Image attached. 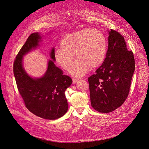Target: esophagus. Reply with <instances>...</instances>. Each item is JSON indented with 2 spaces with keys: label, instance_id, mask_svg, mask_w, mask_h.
<instances>
[{
  "label": "esophagus",
  "instance_id": "1",
  "mask_svg": "<svg viewBox=\"0 0 149 149\" xmlns=\"http://www.w3.org/2000/svg\"><path fill=\"white\" fill-rule=\"evenodd\" d=\"M77 81H79V79H73V84H76Z\"/></svg>",
  "mask_w": 149,
  "mask_h": 149
}]
</instances>
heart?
Masks as SVG:
<instances>
[{
  "instance_id": "b5f03b06",
  "label": "heart",
  "mask_w": 149,
  "mask_h": 149,
  "mask_svg": "<svg viewBox=\"0 0 149 149\" xmlns=\"http://www.w3.org/2000/svg\"><path fill=\"white\" fill-rule=\"evenodd\" d=\"M107 50V40L98 29L85 28L65 35L61 40L60 48L54 53L56 63L68 69L73 76H84L89 69L99 67L104 61Z\"/></svg>"
}]
</instances>
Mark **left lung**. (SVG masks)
<instances>
[{
  "label": "left lung",
  "instance_id": "1",
  "mask_svg": "<svg viewBox=\"0 0 149 149\" xmlns=\"http://www.w3.org/2000/svg\"><path fill=\"white\" fill-rule=\"evenodd\" d=\"M109 32L106 58L95 74L88 77L92 107L108 113L124 102L130 92L135 61L124 38L113 29Z\"/></svg>",
  "mask_w": 149,
  "mask_h": 149
}]
</instances>
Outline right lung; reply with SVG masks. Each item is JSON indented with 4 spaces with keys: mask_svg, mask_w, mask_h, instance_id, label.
Instances as JSON below:
<instances>
[{
    "mask_svg": "<svg viewBox=\"0 0 149 149\" xmlns=\"http://www.w3.org/2000/svg\"><path fill=\"white\" fill-rule=\"evenodd\" d=\"M38 32L31 34L16 57L13 73L17 85L26 108L37 116L46 120H56L68 110V103L64 92L72 84V79L64 75L63 71L54 61V48L50 52L51 59L44 75L32 78L25 72L22 64L23 56L37 48L41 41Z\"/></svg>",
    "mask_w": 149,
    "mask_h": 149,
    "instance_id": "obj_1",
    "label": "right lung"
}]
</instances>
